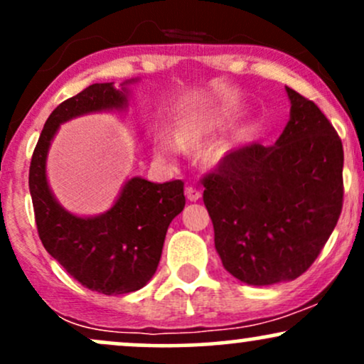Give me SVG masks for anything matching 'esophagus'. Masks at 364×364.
I'll return each instance as SVG.
<instances>
[{
    "mask_svg": "<svg viewBox=\"0 0 364 364\" xmlns=\"http://www.w3.org/2000/svg\"><path fill=\"white\" fill-rule=\"evenodd\" d=\"M185 195L190 202H196V200L202 198V191L196 190V188H193V186H188L185 190Z\"/></svg>",
    "mask_w": 364,
    "mask_h": 364,
    "instance_id": "obj_1",
    "label": "esophagus"
}]
</instances>
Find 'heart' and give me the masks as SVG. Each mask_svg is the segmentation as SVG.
<instances>
[{
    "label": "heart",
    "instance_id": "heart-1",
    "mask_svg": "<svg viewBox=\"0 0 364 364\" xmlns=\"http://www.w3.org/2000/svg\"><path fill=\"white\" fill-rule=\"evenodd\" d=\"M223 123V118L219 116H202V118H186L181 119L174 127L173 139L176 141L178 147L181 149H196L208 140V136L215 132ZM166 136H157L154 140V152L161 159H173L176 156L178 149ZM229 149V141H217L203 150V161L208 164H217L224 157L225 150Z\"/></svg>",
    "mask_w": 364,
    "mask_h": 364
}]
</instances>
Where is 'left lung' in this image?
<instances>
[{
	"mask_svg": "<svg viewBox=\"0 0 364 364\" xmlns=\"http://www.w3.org/2000/svg\"><path fill=\"white\" fill-rule=\"evenodd\" d=\"M289 121L274 145L237 147L203 178L224 269L250 286L294 281L342 210V141L313 101L286 87Z\"/></svg>",
	"mask_w": 364,
	"mask_h": 364,
	"instance_id": "obj_1",
	"label": "left lung"
}]
</instances>
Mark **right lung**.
I'll list each match as a JSON object with an SVG mask.
<instances>
[{
	"mask_svg": "<svg viewBox=\"0 0 364 364\" xmlns=\"http://www.w3.org/2000/svg\"><path fill=\"white\" fill-rule=\"evenodd\" d=\"M129 78L114 83H92L51 112L37 141L28 171L39 237L63 269L87 289L106 296L139 291L156 274L171 220L185 208L183 181L152 183L129 178L109 210L77 215L54 196L46 174L49 147L66 121L92 112L124 111L129 106Z\"/></svg>",
	"mask_w": 364,
	"mask_h": 364,
	"instance_id": "1",
	"label": "right lung"
}]
</instances>
